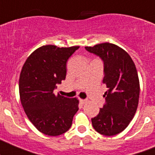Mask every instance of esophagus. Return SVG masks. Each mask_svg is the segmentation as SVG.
Wrapping results in <instances>:
<instances>
[{
  "label": "esophagus",
  "mask_w": 155,
  "mask_h": 155,
  "mask_svg": "<svg viewBox=\"0 0 155 155\" xmlns=\"http://www.w3.org/2000/svg\"><path fill=\"white\" fill-rule=\"evenodd\" d=\"M79 101H80V103L82 104H85L87 102V100H84V99H79Z\"/></svg>",
  "instance_id": "34e87169"
}]
</instances>
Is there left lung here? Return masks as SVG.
Masks as SVG:
<instances>
[{
	"mask_svg": "<svg viewBox=\"0 0 155 155\" xmlns=\"http://www.w3.org/2000/svg\"><path fill=\"white\" fill-rule=\"evenodd\" d=\"M85 49L103 60V83L108 88L104 94L106 104L91 119L92 126L100 134L114 136L128 127L137 110L140 85L136 65L125 50L114 44L102 43Z\"/></svg>",
	"mask_w": 155,
	"mask_h": 155,
	"instance_id": "8db88e82",
	"label": "left lung"
}]
</instances>
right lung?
<instances>
[{"label":"right lung","instance_id":"add662e5","mask_svg":"<svg viewBox=\"0 0 155 155\" xmlns=\"http://www.w3.org/2000/svg\"><path fill=\"white\" fill-rule=\"evenodd\" d=\"M79 46L44 45L28 56L21 70L19 91L21 104L31 124L41 133L57 136L70 128L79 110V100L54 89L67 74L66 64Z\"/></svg>","mask_w":155,"mask_h":155}]
</instances>
